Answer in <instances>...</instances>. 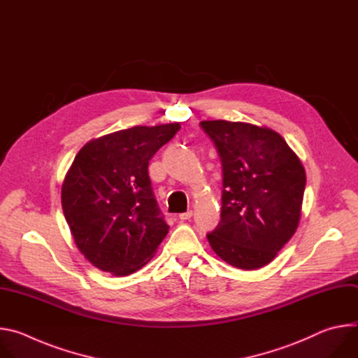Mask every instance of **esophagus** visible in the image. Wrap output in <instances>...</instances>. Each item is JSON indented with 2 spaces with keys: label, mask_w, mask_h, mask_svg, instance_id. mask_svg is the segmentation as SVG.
Here are the masks:
<instances>
[{
  "label": "esophagus",
  "mask_w": 358,
  "mask_h": 358,
  "mask_svg": "<svg viewBox=\"0 0 358 358\" xmlns=\"http://www.w3.org/2000/svg\"><path fill=\"white\" fill-rule=\"evenodd\" d=\"M191 217H192V211H187V213H182V214L178 215V218H180L181 221H187V220H189Z\"/></svg>",
  "instance_id": "obj_1"
}]
</instances>
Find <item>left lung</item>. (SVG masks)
<instances>
[{"instance_id": "obj_1", "label": "left lung", "mask_w": 358, "mask_h": 358, "mask_svg": "<svg viewBox=\"0 0 358 358\" xmlns=\"http://www.w3.org/2000/svg\"><path fill=\"white\" fill-rule=\"evenodd\" d=\"M214 141L222 166L221 220L207 234L214 252L239 269L268 265L293 236L306 173L276 131L249 123H199Z\"/></svg>"}]
</instances>
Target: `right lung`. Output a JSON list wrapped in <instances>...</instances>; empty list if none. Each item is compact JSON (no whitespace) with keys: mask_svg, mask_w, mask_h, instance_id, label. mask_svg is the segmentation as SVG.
Masks as SVG:
<instances>
[{"mask_svg":"<svg viewBox=\"0 0 358 358\" xmlns=\"http://www.w3.org/2000/svg\"><path fill=\"white\" fill-rule=\"evenodd\" d=\"M178 130V123L136 126L89 141L75 157L62 210L76 246L100 271L130 275L166 238L148 163Z\"/></svg>","mask_w":358,"mask_h":358,"instance_id":"obj_1","label":"right lung"}]
</instances>
